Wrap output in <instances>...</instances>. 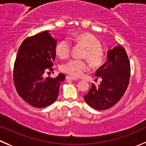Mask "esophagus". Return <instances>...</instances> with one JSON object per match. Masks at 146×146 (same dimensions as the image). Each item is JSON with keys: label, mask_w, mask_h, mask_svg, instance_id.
<instances>
[{"label": "esophagus", "mask_w": 146, "mask_h": 146, "mask_svg": "<svg viewBox=\"0 0 146 146\" xmlns=\"http://www.w3.org/2000/svg\"><path fill=\"white\" fill-rule=\"evenodd\" d=\"M66 79H67V80H77V78H75L72 77V76H66Z\"/></svg>", "instance_id": "obj_1"}]
</instances>
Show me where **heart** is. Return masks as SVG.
<instances>
[{
    "mask_svg": "<svg viewBox=\"0 0 146 146\" xmlns=\"http://www.w3.org/2000/svg\"><path fill=\"white\" fill-rule=\"evenodd\" d=\"M72 40L86 48L83 58L87 59L93 67H98L101 65L103 59V53L100 48V42L91 34L83 33L74 35L70 38ZM56 54L60 58H66L71 52V44L68 40H62L56 47ZM89 66L86 62L79 60H70L60 66L62 72L67 73L73 78L81 76L88 71Z\"/></svg>",
    "mask_w": 146,
    "mask_h": 146,
    "instance_id": "obj_1",
    "label": "heart"
}]
</instances>
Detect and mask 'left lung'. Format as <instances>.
Segmentation results:
<instances>
[{
  "mask_svg": "<svg viewBox=\"0 0 146 146\" xmlns=\"http://www.w3.org/2000/svg\"><path fill=\"white\" fill-rule=\"evenodd\" d=\"M95 75L101 78L102 81L98 86L92 84L84 96L85 100L96 110L113 107L123 97L129 83L131 65L125 48L118 46L109 50L106 62Z\"/></svg>",
  "mask_w": 146,
  "mask_h": 146,
  "instance_id": "left-lung-1",
  "label": "left lung"
}]
</instances>
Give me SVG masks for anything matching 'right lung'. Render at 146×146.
Masks as SVG:
<instances>
[{"label": "right lung", "mask_w": 146, "mask_h": 146, "mask_svg": "<svg viewBox=\"0 0 146 146\" xmlns=\"http://www.w3.org/2000/svg\"><path fill=\"white\" fill-rule=\"evenodd\" d=\"M56 43L45 31L25 38L18 49L14 63V85L18 95L33 107L45 108L54 103L60 83L66 78L62 73L53 78H43L44 73L53 70Z\"/></svg>", "instance_id": "add662e5"}]
</instances>
